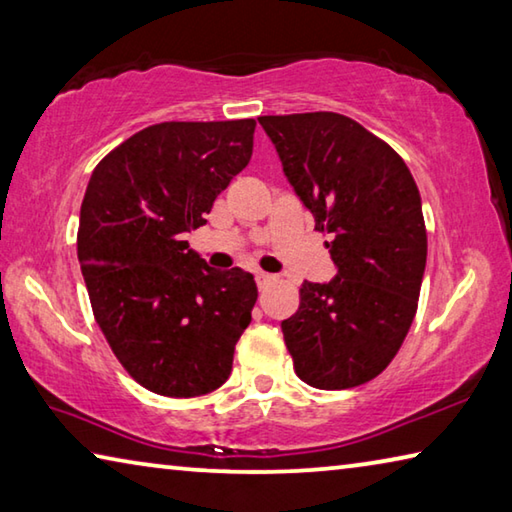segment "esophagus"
<instances>
[{
  "mask_svg": "<svg viewBox=\"0 0 512 512\" xmlns=\"http://www.w3.org/2000/svg\"><path fill=\"white\" fill-rule=\"evenodd\" d=\"M255 280H257V287H259V291H264V289L271 287L275 277H273V275H268V273H262V271H259V273L255 275Z\"/></svg>",
  "mask_w": 512,
  "mask_h": 512,
  "instance_id": "obj_1",
  "label": "esophagus"
}]
</instances>
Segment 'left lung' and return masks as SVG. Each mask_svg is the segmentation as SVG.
Instances as JSON below:
<instances>
[{
  "label": "left lung",
  "mask_w": 512,
  "mask_h": 512,
  "mask_svg": "<svg viewBox=\"0 0 512 512\" xmlns=\"http://www.w3.org/2000/svg\"><path fill=\"white\" fill-rule=\"evenodd\" d=\"M259 124L284 176L336 264L305 282L282 320L296 375L320 391L375 379L400 350L418 309L427 230L409 167L391 146L339 112L268 115Z\"/></svg>",
  "instance_id": "1"
}]
</instances>
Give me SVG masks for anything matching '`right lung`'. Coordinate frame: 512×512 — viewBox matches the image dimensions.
Here are the masks:
<instances>
[{
  "mask_svg": "<svg viewBox=\"0 0 512 512\" xmlns=\"http://www.w3.org/2000/svg\"><path fill=\"white\" fill-rule=\"evenodd\" d=\"M255 126L164 121L92 171L76 239L85 287L115 357L151 393L196 397L230 377L257 284L237 266L214 271L185 235L246 169Z\"/></svg>",
  "mask_w": 512,
  "mask_h": 512,
  "instance_id": "right-lung-1",
  "label": "right lung"
}]
</instances>
